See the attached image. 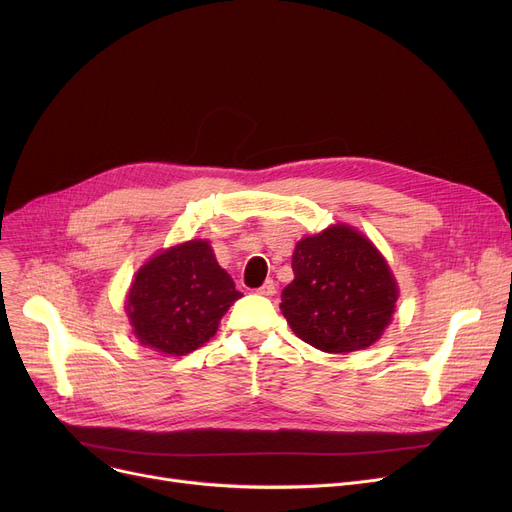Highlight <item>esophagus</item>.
<instances>
[{
	"label": "esophagus",
	"instance_id": "esophagus-1",
	"mask_svg": "<svg viewBox=\"0 0 512 512\" xmlns=\"http://www.w3.org/2000/svg\"><path fill=\"white\" fill-rule=\"evenodd\" d=\"M275 291H277V285H275L273 279H266V281L258 287V294H260V296H273Z\"/></svg>",
	"mask_w": 512,
	"mask_h": 512
}]
</instances>
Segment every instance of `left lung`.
Masks as SVG:
<instances>
[{"mask_svg":"<svg viewBox=\"0 0 512 512\" xmlns=\"http://www.w3.org/2000/svg\"><path fill=\"white\" fill-rule=\"evenodd\" d=\"M281 312L302 342L346 354L381 337L398 300L392 271L369 239L346 225L298 241Z\"/></svg>","mask_w":512,"mask_h":512,"instance_id":"obj_1","label":"left lung"}]
</instances>
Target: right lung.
I'll use <instances>...</instances> for the list:
<instances>
[{
  "label": "right lung",
  "instance_id": "add662e5",
  "mask_svg": "<svg viewBox=\"0 0 512 512\" xmlns=\"http://www.w3.org/2000/svg\"><path fill=\"white\" fill-rule=\"evenodd\" d=\"M239 296L208 241L196 239L141 266L129 291L127 312L143 346L183 356L208 342Z\"/></svg>",
  "mask_w": 512,
  "mask_h": 512
}]
</instances>
